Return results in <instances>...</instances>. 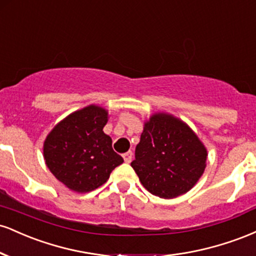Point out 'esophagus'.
Wrapping results in <instances>:
<instances>
[{"label": "esophagus", "mask_w": 256, "mask_h": 256, "mask_svg": "<svg viewBox=\"0 0 256 256\" xmlns=\"http://www.w3.org/2000/svg\"><path fill=\"white\" fill-rule=\"evenodd\" d=\"M132 152H125L124 155H122V158H124V161L126 164H130L131 161H132Z\"/></svg>", "instance_id": "1"}]
</instances>
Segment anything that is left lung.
<instances>
[{
    "label": "left lung",
    "instance_id": "1",
    "mask_svg": "<svg viewBox=\"0 0 256 256\" xmlns=\"http://www.w3.org/2000/svg\"><path fill=\"white\" fill-rule=\"evenodd\" d=\"M207 155L204 143L184 122L155 113L144 122L131 166L149 192L173 198L198 183Z\"/></svg>",
    "mask_w": 256,
    "mask_h": 256
}]
</instances>
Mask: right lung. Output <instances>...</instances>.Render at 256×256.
Listing matches in <instances>:
<instances>
[{
    "mask_svg": "<svg viewBox=\"0 0 256 256\" xmlns=\"http://www.w3.org/2000/svg\"><path fill=\"white\" fill-rule=\"evenodd\" d=\"M107 122L108 112L90 104L61 120L44 140L46 165L73 192L98 189L124 162L112 148V138L104 132Z\"/></svg>",
    "mask_w": 256,
    "mask_h": 256,
    "instance_id": "obj_1",
    "label": "right lung"
}]
</instances>
